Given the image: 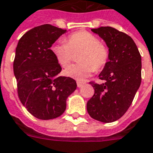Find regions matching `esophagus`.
<instances>
[{"instance_id": "1", "label": "esophagus", "mask_w": 153, "mask_h": 153, "mask_svg": "<svg viewBox=\"0 0 153 153\" xmlns=\"http://www.w3.org/2000/svg\"><path fill=\"white\" fill-rule=\"evenodd\" d=\"M82 85H83V83H82V82H77V87H78V88H81Z\"/></svg>"}]
</instances>
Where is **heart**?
Listing matches in <instances>:
<instances>
[{"label": "heart", "instance_id": "1", "mask_svg": "<svg viewBox=\"0 0 153 153\" xmlns=\"http://www.w3.org/2000/svg\"><path fill=\"white\" fill-rule=\"evenodd\" d=\"M65 41V44L58 43L52 47V53L62 68L71 64L74 54L80 53L78 56L80 63L66 69L64 72L65 76L83 81L94 71H100L107 64L109 57L108 47L93 34L79 30L69 35Z\"/></svg>", "mask_w": 153, "mask_h": 153}]
</instances>
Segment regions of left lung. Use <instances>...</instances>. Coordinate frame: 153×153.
<instances>
[{
  "mask_svg": "<svg viewBox=\"0 0 153 153\" xmlns=\"http://www.w3.org/2000/svg\"><path fill=\"white\" fill-rule=\"evenodd\" d=\"M91 31L101 37L108 48L109 57L99 74L103 83L90 82L95 93L87 103L93 119L115 122L127 111L141 83V56L131 36L111 27Z\"/></svg>",
  "mask_w": 153,
  "mask_h": 153,
  "instance_id": "left-lung-1",
  "label": "left lung"
}]
</instances>
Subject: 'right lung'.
<instances>
[{
	"label": "right lung",
	"mask_w": 153,
	"mask_h": 153,
	"mask_svg": "<svg viewBox=\"0 0 153 153\" xmlns=\"http://www.w3.org/2000/svg\"><path fill=\"white\" fill-rule=\"evenodd\" d=\"M66 31L50 24L30 29L19 39L13 61L20 101L31 115L41 120L61 116L66 99L77 88L76 81L58 76L62 71L52 45Z\"/></svg>",
	"instance_id": "1"
}]
</instances>
